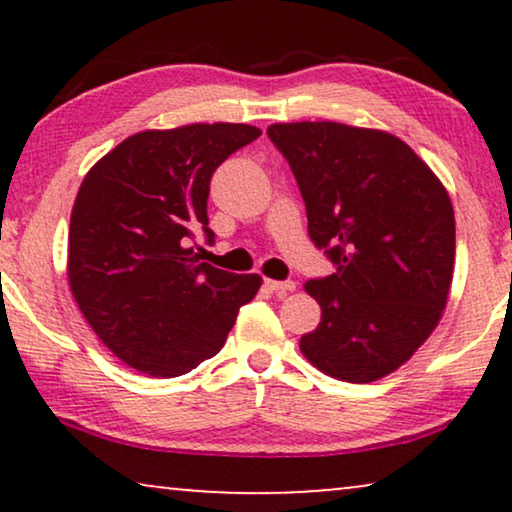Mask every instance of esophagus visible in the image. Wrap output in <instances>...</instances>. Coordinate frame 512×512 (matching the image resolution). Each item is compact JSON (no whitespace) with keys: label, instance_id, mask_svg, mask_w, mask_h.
Here are the masks:
<instances>
[{"label":"esophagus","instance_id":"obj_1","mask_svg":"<svg viewBox=\"0 0 512 512\" xmlns=\"http://www.w3.org/2000/svg\"><path fill=\"white\" fill-rule=\"evenodd\" d=\"M265 286H268L270 291L279 293V296L296 291V282H291V279H284V282H277V279H265Z\"/></svg>","mask_w":512,"mask_h":512}]
</instances>
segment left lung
Returning a JSON list of instances; mask_svg holds the SVG:
<instances>
[{"label": "left lung", "mask_w": 512, "mask_h": 512, "mask_svg": "<svg viewBox=\"0 0 512 512\" xmlns=\"http://www.w3.org/2000/svg\"><path fill=\"white\" fill-rule=\"evenodd\" d=\"M268 137L298 181L310 240L335 265L305 284L321 321L300 352L338 380H380L417 352L445 310L450 195L389 132L303 121L270 125Z\"/></svg>", "instance_id": "1"}]
</instances>
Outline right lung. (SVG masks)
Masks as SVG:
<instances>
[{"label":"right lung","instance_id":"obj_1","mask_svg":"<svg viewBox=\"0 0 512 512\" xmlns=\"http://www.w3.org/2000/svg\"><path fill=\"white\" fill-rule=\"evenodd\" d=\"M261 137L244 123L137 132L86 174L69 221L67 277L83 317L130 368L191 373L219 354L261 277L200 261L209 181L223 160Z\"/></svg>","mask_w":512,"mask_h":512}]
</instances>
